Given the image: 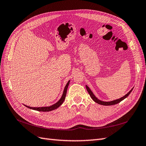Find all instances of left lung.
I'll list each match as a JSON object with an SVG mask.
<instances>
[{
  "instance_id": "8db88e82",
  "label": "left lung",
  "mask_w": 146,
  "mask_h": 146,
  "mask_svg": "<svg viewBox=\"0 0 146 146\" xmlns=\"http://www.w3.org/2000/svg\"><path fill=\"white\" fill-rule=\"evenodd\" d=\"M86 90L88 92V93H89V94L90 95L91 98H92V99L95 102L98 103L100 105H106V106H108V105H115V104H117L118 103L120 102H121L122 100H123V99H125L127 97L129 96V95L130 94V92L132 91V90H133V89H131L128 93L125 95L123 97H122V98L119 99H117V100H113V101H111V102H103V101H101L100 100H99L98 99H97L95 96L93 94V93H92V91H91V90L89 88V87H88V86H86Z\"/></svg>"
}]
</instances>
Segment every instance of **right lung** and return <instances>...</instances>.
<instances>
[{
	"label": "right lung",
	"mask_w": 146,
	"mask_h": 146,
	"mask_svg": "<svg viewBox=\"0 0 146 146\" xmlns=\"http://www.w3.org/2000/svg\"><path fill=\"white\" fill-rule=\"evenodd\" d=\"M70 81H69L67 84H66V85L64 88V90L63 91V94L62 95V97H61V98L60 99V100L58 102H57L53 105L52 106H50V107H39V108H33V107H28V106H26L27 108H30V109H32L34 110H36V111H52V110H54L56 109L57 108H58L63 103V102L66 98V92H67V90H68V87L69 86V84Z\"/></svg>",
	"instance_id": "1"
}]
</instances>
